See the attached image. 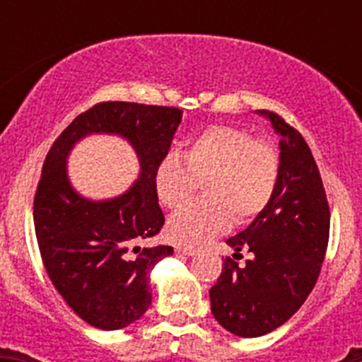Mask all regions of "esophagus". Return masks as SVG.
Returning a JSON list of instances; mask_svg holds the SVG:
<instances>
[{
	"instance_id": "34e87169",
	"label": "esophagus",
	"mask_w": 362,
	"mask_h": 362,
	"mask_svg": "<svg viewBox=\"0 0 362 362\" xmlns=\"http://www.w3.org/2000/svg\"><path fill=\"white\" fill-rule=\"evenodd\" d=\"M175 250H177L178 254H184V255H194V254H196L194 247H191V245H180V243H178V245L175 247Z\"/></svg>"
}]
</instances>
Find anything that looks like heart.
Listing matches in <instances>:
<instances>
[{"mask_svg": "<svg viewBox=\"0 0 362 362\" xmlns=\"http://www.w3.org/2000/svg\"><path fill=\"white\" fill-rule=\"evenodd\" d=\"M280 158L275 148L245 129L214 126L196 134L184 159L170 152L159 160L154 185L166 208H180L203 182V202L182 208L168 222L171 240L199 245L229 226L257 217L276 191Z\"/></svg>", "mask_w": 362, "mask_h": 362, "instance_id": "1", "label": "heart"}]
</instances>
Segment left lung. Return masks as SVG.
Masks as SVG:
<instances>
[{
    "instance_id": "left-lung-1",
    "label": "left lung",
    "mask_w": 362,
    "mask_h": 362,
    "mask_svg": "<svg viewBox=\"0 0 362 362\" xmlns=\"http://www.w3.org/2000/svg\"><path fill=\"white\" fill-rule=\"evenodd\" d=\"M268 117L280 140V175L268 206L228 245L250 251L240 267L224 259L210 289L211 313L236 337L272 333L291 319L315 287L329 242V204L319 168L305 138L275 112Z\"/></svg>"
}]
</instances>
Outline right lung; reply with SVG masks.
Wrapping results in <instances>:
<instances>
[{"instance_id": "right-lung-1", "label": "right lung", "mask_w": 362, "mask_h": 362, "mask_svg": "<svg viewBox=\"0 0 362 362\" xmlns=\"http://www.w3.org/2000/svg\"><path fill=\"white\" fill-rule=\"evenodd\" d=\"M182 120L175 107L105 101L80 113L47 154L33 218L47 275L69 308L98 329H122L152 303L151 272L173 247H140L164 224L154 185L159 160ZM112 132L126 137L141 159V178L107 202L76 195L66 158L80 137Z\"/></svg>"}]
</instances>
